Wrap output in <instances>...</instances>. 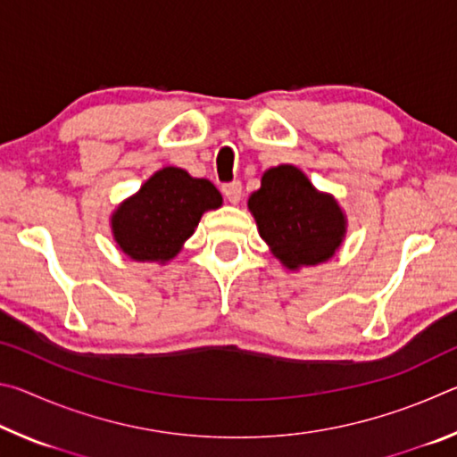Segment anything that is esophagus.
<instances>
[{
	"label": "esophagus",
	"instance_id": "esophagus-1",
	"mask_svg": "<svg viewBox=\"0 0 457 457\" xmlns=\"http://www.w3.org/2000/svg\"><path fill=\"white\" fill-rule=\"evenodd\" d=\"M221 193H223V195H226V199L229 201V204H237V201L242 199V183H239V181L226 183L221 187Z\"/></svg>",
	"mask_w": 457,
	"mask_h": 457
}]
</instances>
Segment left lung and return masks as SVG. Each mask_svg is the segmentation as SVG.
<instances>
[{"label": "left lung", "mask_w": 457, "mask_h": 457, "mask_svg": "<svg viewBox=\"0 0 457 457\" xmlns=\"http://www.w3.org/2000/svg\"><path fill=\"white\" fill-rule=\"evenodd\" d=\"M247 207L262 239L288 270L327 262L346 234V218L337 199L316 191L294 165L268 169Z\"/></svg>", "instance_id": "8db88e82"}]
</instances>
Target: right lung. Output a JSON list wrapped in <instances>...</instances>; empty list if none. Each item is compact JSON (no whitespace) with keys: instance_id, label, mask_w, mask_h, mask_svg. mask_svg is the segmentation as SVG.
I'll return each mask as SVG.
<instances>
[{"instance_id":"right-lung-1","label":"right lung","mask_w":457,"mask_h":457,"mask_svg":"<svg viewBox=\"0 0 457 457\" xmlns=\"http://www.w3.org/2000/svg\"><path fill=\"white\" fill-rule=\"evenodd\" d=\"M221 193L179 167L154 173L112 213L114 242L137 262H163L179 253L207 210L221 207Z\"/></svg>"}]
</instances>
